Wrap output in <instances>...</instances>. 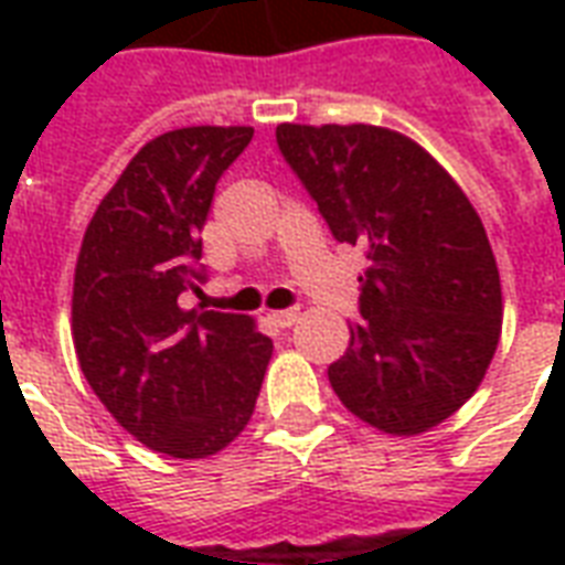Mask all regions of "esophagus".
Listing matches in <instances>:
<instances>
[{
    "instance_id": "obj_1",
    "label": "esophagus",
    "mask_w": 565,
    "mask_h": 565,
    "mask_svg": "<svg viewBox=\"0 0 565 565\" xmlns=\"http://www.w3.org/2000/svg\"><path fill=\"white\" fill-rule=\"evenodd\" d=\"M269 319H273L278 328H290V326H296V319H299V310H296V308L273 310V313H269Z\"/></svg>"
}]
</instances>
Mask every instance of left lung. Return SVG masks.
<instances>
[{"instance_id": "1", "label": "left lung", "mask_w": 565, "mask_h": 565, "mask_svg": "<svg viewBox=\"0 0 565 565\" xmlns=\"http://www.w3.org/2000/svg\"><path fill=\"white\" fill-rule=\"evenodd\" d=\"M334 239L363 248L361 317L328 381L372 428L413 437L481 386L501 337L495 255L472 202L411 137L381 126L275 128Z\"/></svg>"}]
</instances>
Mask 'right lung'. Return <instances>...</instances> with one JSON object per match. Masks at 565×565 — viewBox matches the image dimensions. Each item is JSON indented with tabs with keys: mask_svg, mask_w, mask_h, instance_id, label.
I'll use <instances>...</instances> for the list:
<instances>
[{
	"mask_svg": "<svg viewBox=\"0 0 565 565\" xmlns=\"http://www.w3.org/2000/svg\"><path fill=\"white\" fill-rule=\"evenodd\" d=\"M255 135L190 126L128 161L84 231L73 284V343L93 393L135 439L199 460L255 413L273 340L255 319L181 308L204 281L202 228L216 181Z\"/></svg>",
	"mask_w": 565,
	"mask_h": 565,
	"instance_id": "right-lung-1",
	"label": "right lung"
}]
</instances>
